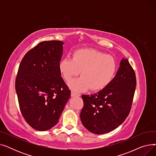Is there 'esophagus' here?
Segmentation results:
<instances>
[{"label": "esophagus", "mask_w": 156, "mask_h": 156, "mask_svg": "<svg viewBox=\"0 0 156 156\" xmlns=\"http://www.w3.org/2000/svg\"><path fill=\"white\" fill-rule=\"evenodd\" d=\"M71 97L80 96V94H76V93H75V92H71Z\"/></svg>", "instance_id": "34e87169"}]
</instances>
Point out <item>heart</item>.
I'll return each mask as SVG.
<instances>
[{
    "label": "heart",
    "instance_id": "obj_1",
    "mask_svg": "<svg viewBox=\"0 0 156 156\" xmlns=\"http://www.w3.org/2000/svg\"><path fill=\"white\" fill-rule=\"evenodd\" d=\"M64 79L69 81L80 72L82 76L68 83L73 91L84 92L90 88L99 91L107 87L115 75L116 62L114 57L95 49H78L72 58L64 57L59 64Z\"/></svg>",
    "mask_w": 156,
    "mask_h": 156
}]
</instances>
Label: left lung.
Returning a JSON list of instances; mask_svg holds the SVG:
<instances>
[{"label": "left lung", "instance_id": "left-lung-1", "mask_svg": "<svg viewBox=\"0 0 156 156\" xmlns=\"http://www.w3.org/2000/svg\"><path fill=\"white\" fill-rule=\"evenodd\" d=\"M136 85L133 69L127 59L122 58L115 77L107 87L93 95L81 96L84 105L80 119L84 127L101 135L121 125L132 108Z\"/></svg>", "mask_w": 156, "mask_h": 156}]
</instances>
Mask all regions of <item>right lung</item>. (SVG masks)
I'll return each mask as SVG.
<instances>
[{
	"mask_svg": "<svg viewBox=\"0 0 156 156\" xmlns=\"http://www.w3.org/2000/svg\"><path fill=\"white\" fill-rule=\"evenodd\" d=\"M63 44L59 40L40 42L20 64L15 88L20 111L27 123L38 131L57 123L71 95L59 69Z\"/></svg>",
	"mask_w": 156,
	"mask_h": 156,
	"instance_id": "right-lung-1",
	"label": "right lung"
}]
</instances>
